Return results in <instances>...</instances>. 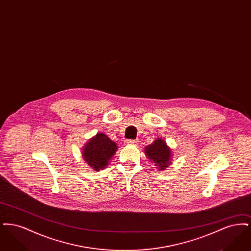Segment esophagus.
<instances>
[{"label": "esophagus", "instance_id": "obj_1", "mask_svg": "<svg viewBox=\"0 0 251 251\" xmlns=\"http://www.w3.org/2000/svg\"><path fill=\"white\" fill-rule=\"evenodd\" d=\"M127 144H130V145H134V146H136V145H137V141H135V140H128V141H127Z\"/></svg>", "mask_w": 251, "mask_h": 251}]
</instances>
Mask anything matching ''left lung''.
<instances>
[{
  "label": "left lung",
  "instance_id": "left-lung-1",
  "mask_svg": "<svg viewBox=\"0 0 251 251\" xmlns=\"http://www.w3.org/2000/svg\"><path fill=\"white\" fill-rule=\"evenodd\" d=\"M144 151L147 158L154 163L153 167L158 170H165L171 164L173 156L171 149L162 138H157L152 144L145 147Z\"/></svg>",
  "mask_w": 251,
  "mask_h": 251
}]
</instances>
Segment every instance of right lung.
Instances as JSON below:
<instances>
[{
	"mask_svg": "<svg viewBox=\"0 0 251 251\" xmlns=\"http://www.w3.org/2000/svg\"><path fill=\"white\" fill-rule=\"evenodd\" d=\"M118 151V146L106 134L100 132L90 138L83 148L82 157L88 167L95 171L106 168L111 158Z\"/></svg>",
	"mask_w": 251,
	"mask_h": 251,
	"instance_id": "add662e5",
	"label": "right lung"
}]
</instances>
